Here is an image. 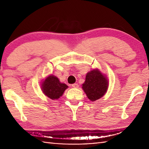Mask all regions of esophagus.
I'll return each mask as SVG.
<instances>
[{
	"mask_svg": "<svg viewBox=\"0 0 149 149\" xmlns=\"http://www.w3.org/2000/svg\"><path fill=\"white\" fill-rule=\"evenodd\" d=\"M72 87H74V88H78V87H79V85H78L77 84H72Z\"/></svg>",
	"mask_w": 149,
	"mask_h": 149,
	"instance_id": "1",
	"label": "esophagus"
}]
</instances>
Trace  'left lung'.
Returning a JSON list of instances; mask_svg holds the SVG:
<instances>
[{
	"label": "left lung",
	"mask_w": 149,
	"mask_h": 149,
	"mask_svg": "<svg viewBox=\"0 0 149 149\" xmlns=\"http://www.w3.org/2000/svg\"><path fill=\"white\" fill-rule=\"evenodd\" d=\"M107 75L99 69H93L86 74L85 81L82 84V89L91 101L94 102L102 98L108 88Z\"/></svg>",
	"instance_id": "8db88e82"
}]
</instances>
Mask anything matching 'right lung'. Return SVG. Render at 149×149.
<instances>
[{
    "label": "right lung",
    "instance_id": "add662e5",
    "mask_svg": "<svg viewBox=\"0 0 149 149\" xmlns=\"http://www.w3.org/2000/svg\"><path fill=\"white\" fill-rule=\"evenodd\" d=\"M68 87L66 84L60 82L58 78L52 74L48 75L41 83L43 94L52 100H57L62 97Z\"/></svg>",
    "mask_w": 149,
    "mask_h": 149
}]
</instances>
